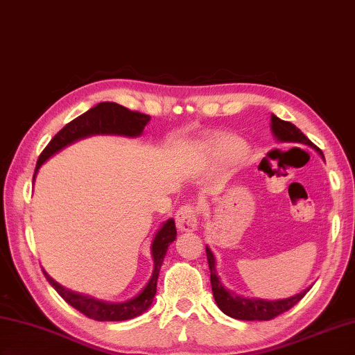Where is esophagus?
I'll use <instances>...</instances> for the list:
<instances>
[{
    "label": "esophagus",
    "mask_w": 355,
    "mask_h": 355,
    "mask_svg": "<svg viewBox=\"0 0 355 355\" xmlns=\"http://www.w3.org/2000/svg\"><path fill=\"white\" fill-rule=\"evenodd\" d=\"M198 209L193 205H184L175 214V223L180 231H196L198 225Z\"/></svg>",
    "instance_id": "34e87169"
}]
</instances>
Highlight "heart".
Listing matches in <instances>:
<instances>
[{"label": "heart", "mask_w": 355, "mask_h": 355, "mask_svg": "<svg viewBox=\"0 0 355 355\" xmlns=\"http://www.w3.org/2000/svg\"><path fill=\"white\" fill-rule=\"evenodd\" d=\"M214 149L223 158L234 159V158H239L243 152H245V146H243V143L237 140V138L223 137L220 138L218 141H215Z\"/></svg>", "instance_id": "1"}]
</instances>
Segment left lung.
Masks as SVG:
<instances>
[{
  "instance_id": "1",
  "label": "left lung",
  "mask_w": 355,
  "mask_h": 355,
  "mask_svg": "<svg viewBox=\"0 0 355 355\" xmlns=\"http://www.w3.org/2000/svg\"><path fill=\"white\" fill-rule=\"evenodd\" d=\"M270 129H272V134L277 137V140L279 141L306 144V146H311L312 149H315L317 152H320V149H318L300 129L294 126L293 123L280 120L279 116L272 115L270 116ZM206 254H207V263H209L211 284H212V293H214L215 302H217V306L223 311L226 315L232 318H239V320H272V318H275L277 315H280L283 312H286L293 308L294 304L300 302L304 297V294L311 289L308 288L304 289L303 293L297 294L294 297L284 298V300H275V302L239 297L237 294L229 293V291L223 286V283L220 282L217 270H215L214 254L211 252L209 248H206Z\"/></svg>"
}]
</instances>
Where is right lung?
<instances>
[{
    "label": "right lung",
    "mask_w": 355,
    "mask_h": 355,
    "mask_svg": "<svg viewBox=\"0 0 355 355\" xmlns=\"http://www.w3.org/2000/svg\"><path fill=\"white\" fill-rule=\"evenodd\" d=\"M150 120V115H146L137 110H129L128 107L121 106L116 103H100L95 107L89 109L80 116H76L75 120L67 123L57 135H55L49 144L41 152V155L37 162V168H35L33 173V182L35 175L40 166L43 164L46 159L53 155L55 152L64 148V146L71 144L80 138H85L89 135L95 134H115V135H126V137H138L143 132L144 126ZM177 237V229L175 221L168 220L163 225V227L157 232L154 241H152V257H154V272L149 283L146 284V288L138 294L135 298H132L129 302L124 303H104L100 300H95L92 297H86L81 294L71 293L69 289H64L60 286L58 283H55L51 277H49L44 270V275L47 282L52 284V288L64 298V300L71 304L72 308L80 311L81 314H85L89 318L98 322H121L129 320L140 315L141 312L148 309L157 293V280L159 274V268L163 265L164 255L168 252V248L171 243Z\"/></svg>",
    "instance_id": "1"
}]
</instances>
